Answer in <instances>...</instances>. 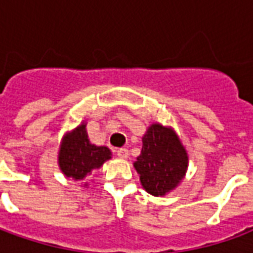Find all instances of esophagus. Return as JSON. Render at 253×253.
<instances>
[{
  "mask_svg": "<svg viewBox=\"0 0 253 253\" xmlns=\"http://www.w3.org/2000/svg\"><path fill=\"white\" fill-rule=\"evenodd\" d=\"M116 154H118V157H121V159H127V157H128V150L125 148H121L116 150Z\"/></svg>",
  "mask_w": 253,
  "mask_h": 253,
  "instance_id": "obj_1",
  "label": "esophagus"
}]
</instances>
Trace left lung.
Masks as SVG:
<instances>
[{
	"label": "left lung",
	"instance_id": "1",
	"mask_svg": "<svg viewBox=\"0 0 253 253\" xmlns=\"http://www.w3.org/2000/svg\"><path fill=\"white\" fill-rule=\"evenodd\" d=\"M141 183L149 194L165 195L186 175V149L170 128L152 125L142 138V150L134 163Z\"/></svg>",
	"mask_w": 253,
	"mask_h": 253
}]
</instances>
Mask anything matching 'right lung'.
Returning a JSON list of instances; mask_svg holds the SVG:
<instances>
[{
	"label": "right lung",
	"mask_w": 253,
	"mask_h": 253,
	"mask_svg": "<svg viewBox=\"0 0 253 253\" xmlns=\"http://www.w3.org/2000/svg\"><path fill=\"white\" fill-rule=\"evenodd\" d=\"M85 127V125H81L70 132L59 150L61 170L74 180H83L85 176L99 169L104 161L111 159L110 149L89 142Z\"/></svg>",
	"instance_id": "obj_1"
}]
</instances>
